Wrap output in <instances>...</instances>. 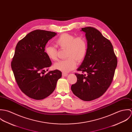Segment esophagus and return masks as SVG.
<instances>
[{"instance_id":"esophagus-1","label":"esophagus","mask_w":132,"mask_h":132,"mask_svg":"<svg viewBox=\"0 0 132 132\" xmlns=\"http://www.w3.org/2000/svg\"><path fill=\"white\" fill-rule=\"evenodd\" d=\"M62 76L65 77V76H68V74H67V73H62Z\"/></svg>"}]
</instances>
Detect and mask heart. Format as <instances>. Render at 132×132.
<instances>
[{
    "label": "heart",
    "instance_id": "1",
    "mask_svg": "<svg viewBox=\"0 0 132 132\" xmlns=\"http://www.w3.org/2000/svg\"><path fill=\"white\" fill-rule=\"evenodd\" d=\"M58 47L62 49H67L65 60H59L56 62L53 67L55 69L63 72H69L74 69L77 62H81L85 57L87 45L85 39L79 37L75 38L72 35L63 34L55 41ZM45 51L48 57L51 60L57 59V50L51 46H46Z\"/></svg>",
    "mask_w": 132,
    "mask_h": 132
}]
</instances>
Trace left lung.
I'll return each instance as SVG.
<instances>
[{
    "instance_id": "left-lung-1",
    "label": "left lung",
    "mask_w": 132,
    "mask_h": 132,
    "mask_svg": "<svg viewBox=\"0 0 132 132\" xmlns=\"http://www.w3.org/2000/svg\"><path fill=\"white\" fill-rule=\"evenodd\" d=\"M81 29L85 33L87 49L77 70L85 74H75L77 81L71 90L81 100L90 101L102 95L110 85L117 59L111 43L100 31L92 27Z\"/></svg>"
}]
</instances>
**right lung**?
<instances>
[{
	"label": "right lung",
	"mask_w": 132,
	"mask_h": 132,
	"mask_svg": "<svg viewBox=\"0 0 132 132\" xmlns=\"http://www.w3.org/2000/svg\"><path fill=\"white\" fill-rule=\"evenodd\" d=\"M56 35L54 32L36 30L20 40L16 47L12 69L21 91L31 98L39 100L50 95L61 77V72L57 70L45 74L52 63L45 48L48 40Z\"/></svg>",
	"instance_id": "1"
}]
</instances>
